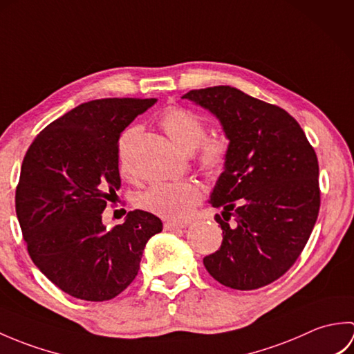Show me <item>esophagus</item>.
<instances>
[{"label": "esophagus", "mask_w": 354, "mask_h": 354, "mask_svg": "<svg viewBox=\"0 0 354 354\" xmlns=\"http://www.w3.org/2000/svg\"><path fill=\"white\" fill-rule=\"evenodd\" d=\"M185 227H187V223H175V222H165L164 223L165 231H179V230H184Z\"/></svg>", "instance_id": "1"}]
</instances>
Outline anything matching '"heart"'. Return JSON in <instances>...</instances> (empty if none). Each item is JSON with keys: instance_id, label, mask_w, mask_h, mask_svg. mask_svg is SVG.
I'll list each match as a JSON object with an SVG mask.
<instances>
[{"instance_id": "1", "label": "heart", "mask_w": 354, "mask_h": 354, "mask_svg": "<svg viewBox=\"0 0 354 354\" xmlns=\"http://www.w3.org/2000/svg\"><path fill=\"white\" fill-rule=\"evenodd\" d=\"M161 126L175 145L184 152L196 149L198 165L205 176L217 178L228 162L231 142L225 133L205 135L207 127L196 112L184 106H170L161 117ZM135 129L127 131L122 145ZM202 192L194 183H155L135 194L133 202L147 213L162 219L181 222L189 219L199 205Z\"/></svg>"}]
</instances>
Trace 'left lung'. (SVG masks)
<instances>
[{"instance_id": "obj_1", "label": "left lung", "mask_w": 354, "mask_h": 354, "mask_svg": "<svg viewBox=\"0 0 354 354\" xmlns=\"http://www.w3.org/2000/svg\"><path fill=\"white\" fill-rule=\"evenodd\" d=\"M183 99L216 114L231 142L212 194L213 207L223 208L214 217L223 240L204 265L227 288H263L293 266L318 219L317 153L289 112L240 89H192Z\"/></svg>"}]
</instances>
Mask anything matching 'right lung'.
Wrapping results in <instances>:
<instances>
[{"label": "right lung", "mask_w": 354, "mask_h": 354, "mask_svg": "<svg viewBox=\"0 0 354 354\" xmlns=\"http://www.w3.org/2000/svg\"><path fill=\"white\" fill-rule=\"evenodd\" d=\"M155 99L82 103L36 135L21 165L15 208L30 259L59 289L86 301L117 297L137 277L147 240L162 230L141 209L106 230L120 189L118 140Z\"/></svg>", "instance_id": "add662e5"}]
</instances>
